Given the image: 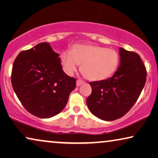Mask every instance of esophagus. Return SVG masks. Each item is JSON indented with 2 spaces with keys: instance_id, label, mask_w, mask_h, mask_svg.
Instances as JSON below:
<instances>
[{
  "instance_id": "34e87169",
  "label": "esophagus",
  "mask_w": 158,
  "mask_h": 158,
  "mask_svg": "<svg viewBox=\"0 0 158 158\" xmlns=\"http://www.w3.org/2000/svg\"><path fill=\"white\" fill-rule=\"evenodd\" d=\"M84 83H85V81H84L83 80H81V79H78V80L77 81V87H79V86L81 85Z\"/></svg>"
}]
</instances>
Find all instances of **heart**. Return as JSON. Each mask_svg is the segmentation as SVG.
Wrapping results in <instances>:
<instances>
[{"mask_svg":"<svg viewBox=\"0 0 158 158\" xmlns=\"http://www.w3.org/2000/svg\"><path fill=\"white\" fill-rule=\"evenodd\" d=\"M60 62L65 71L72 74L81 65L82 75L90 81H101L114 74L120 64L116 50L96 45H73L71 52L60 55Z\"/></svg>","mask_w":158,"mask_h":158,"instance_id":"b5f03b06","label":"heart"}]
</instances>
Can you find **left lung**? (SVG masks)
<instances>
[{
    "label": "left lung",
    "mask_w": 158,
    "mask_h": 158,
    "mask_svg": "<svg viewBox=\"0 0 158 158\" xmlns=\"http://www.w3.org/2000/svg\"><path fill=\"white\" fill-rule=\"evenodd\" d=\"M120 66L112 77L89 82L92 93L87 99L92 114L104 121H113L129 112L138 100L147 79V71L135 52L119 49Z\"/></svg>",
    "instance_id": "1"
}]
</instances>
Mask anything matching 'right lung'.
<instances>
[{
  "instance_id": "right-lung-1",
  "label": "right lung",
  "mask_w": 158,
  "mask_h": 158,
  "mask_svg": "<svg viewBox=\"0 0 158 158\" xmlns=\"http://www.w3.org/2000/svg\"><path fill=\"white\" fill-rule=\"evenodd\" d=\"M11 84L29 113L48 118L65 108L76 79L64 73L59 54L50 44L42 43L19 53L12 67Z\"/></svg>"
}]
</instances>
